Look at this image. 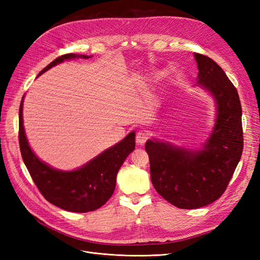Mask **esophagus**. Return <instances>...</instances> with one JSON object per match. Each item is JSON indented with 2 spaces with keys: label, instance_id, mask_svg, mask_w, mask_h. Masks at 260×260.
Here are the masks:
<instances>
[{
  "label": "esophagus",
  "instance_id": "34e87169",
  "mask_svg": "<svg viewBox=\"0 0 260 260\" xmlns=\"http://www.w3.org/2000/svg\"><path fill=\"white\" fill-rule=\"evenodd\" d=\"M148 138H149L148 132H147V131H144V130H141V131H139V132L137 133V136H136V142H137L138 145H143V144L146 142Z\"/></svg>",
  "mask_w": 260,
  "mask_h": 260
}]
</instances>
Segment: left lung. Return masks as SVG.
Here are the masks:
<instances>
[{
    "instance_id": "1",
    "label": "left lung",
    "mask_w": 260,
    "mask_h": 260,
    "mask_svg": "<svg viewBox=\"0 0 260 260\" xmlns=\"http://www.w3.org/2000/svg\"><path fill=\"white\" fill-rule=\"evenodd\" d=\"M199 84L217 104L214 130L202 151L190 152L148 140L152 183L159 195L178 208L207 206L223 194L243 152L242 106L239 93L215 60L194 54Z\"/></svg>"
}]
</instances>
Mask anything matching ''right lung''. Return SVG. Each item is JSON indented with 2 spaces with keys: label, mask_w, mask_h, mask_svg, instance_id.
<instances>
[{
  "label": "right lung",
  "mask_w": 260,
  "mask_h": 260,
  "mask_svg": "<svg viewBox=\"0 0 260 260\" xmlns=\"http://www.w3.org/2000/svg\"><path fill=\"white\" fill-rule=\"evenodd\" d=\"M75 57L89 56L73 53L61 55L41 70L39 76L58 62ZM22 100L19 107L18 132L20 153L31 178L44 199L55 206L74 212L93 211L103 206L114 193L118 170L136 147V133L131 132L119 143L106 149L79 169H53L39 159L28 144L22 124Z\"/></svg>",
  "instance_id": "obj_1"
}]
</instances>
